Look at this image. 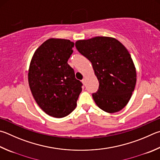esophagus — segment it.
<instances>
[{
  "label": "esophagus",
  "mask_w": 160,
  "mask_h": 160,
  "mask_svg": "<svg viewBox=\"0 0 160 160\" xmlns=\"http://www.w3.org/2000/svg\"><path fill=\"white\" fill-rule=\"evenodd\" d=\"M82 82L83 83L84 85H85V84H86V79H85V78H83V79L82 80Z\"/></svg>",
  "instance_id": "34e87169"
}]
</instances>
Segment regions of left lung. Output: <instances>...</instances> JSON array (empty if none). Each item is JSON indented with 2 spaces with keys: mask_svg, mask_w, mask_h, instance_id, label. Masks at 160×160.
Instances as JSON below:
<instances>
[{
  "mask_svg": "<svg viewBox=\"0 0 160 160\" xmlns=\"http://www.w3.org/2000/svg\"><path fill=\"white\" fill-rule=\"evenodd\" d=\"M75 48L90 61L99 82L93 93L95 103L105 112L113 113L129 102L136 82V72L128 50L118 40L98 36L78 40Z\"/></svg>",
  "mask_w": 160,
  "mask_h": 160,
  "instance_id": "left-lung-1",
  "label": "left lung"
}]
</instances>
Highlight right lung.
<instances>
[{
    "mask_svg": "<svg viewBox=\"0 0 160 160\" xmlns=\"http://www.w3.org/2000/svg\"><path fill=\"white\" fill-rule=\"evenodd\" d=\"M74 43L69 40H46L32 58L28 84L40 108L54 118H63L73 110L82 92V83L68 64Z\"/></svg>",
    "mask_w": 160,
    "mask_h": 160,
    "instance_id": "obj_1",
    "label": "right lung"
}]
</instances>
